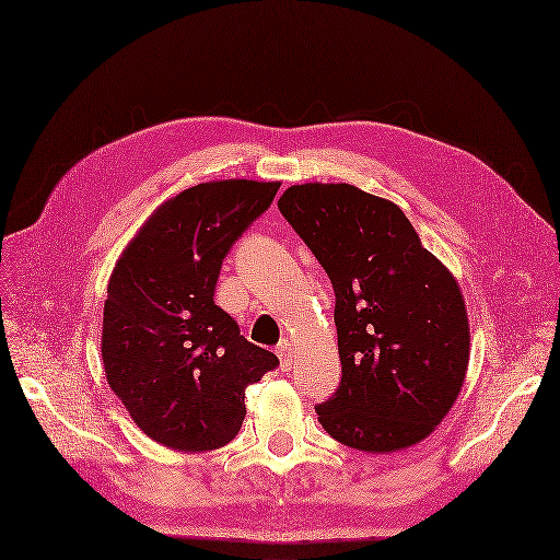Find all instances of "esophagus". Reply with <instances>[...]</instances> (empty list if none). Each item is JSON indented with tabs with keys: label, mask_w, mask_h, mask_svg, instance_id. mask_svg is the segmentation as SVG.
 I'll return each mask as SVG.
<instances>
[{
	"label": "esophagus",
	"mask_w": 560,
	"mask_h": 560,
	"mask_svg": "<svg viewBox=\"0 0 560 560\" xmlns=\"http://www.w3.org/2000/svg\"><path fill=\"white\" fill-rule=\"evenodd\" d=\"M277 355H279V360H281V369H283V371L291 369V366H293V358H295V346H293V341H291V339L279 341Z\"/></svg>",
	"instance_id": "obj_1"
}]
</instances>
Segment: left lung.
Wrapping results in <instances>:
<instances>
[{"mask_svg": "<svg viewBox=\"0 0 560 560\" xmlns=\"http://www.w3.org/2000/svg\"><path fill=\"white\" fill-rule=\"evenodd\" d=\"M279 212L335 288L341 383L316 406L335 441L395 452L427 439L466 378L462 291L395 202L350 184H300Z\"/></svg>", "mask_w": 560, "mask_h": 560, "instance_id": "8db88e82", "label": "left lung"}]
</instances>
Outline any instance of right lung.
Listing matches in <instances>:
<instances>
[{
    "label": "right lung",
    "mask_w": 560,
    "mask_h": 560,
    "mask_svg": "<svg viewBox=\"0 0 560 560\" xmlns=\"http://www.w3.org/2000/svg\"><path fill=\"white\" fill-rule=\"evenodd\" d=\"M279 182H205L163 202L117 260L103 304L108 385L148 436L179 452L231 443L244 389L279 366L214 304L223 258Z\"/></svg>",
    "instance_id": "add662e5"
}]
</instances>
